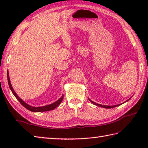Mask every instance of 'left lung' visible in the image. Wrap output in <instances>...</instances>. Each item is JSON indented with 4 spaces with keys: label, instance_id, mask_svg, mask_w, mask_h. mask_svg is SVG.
<instances>
[{
    "label": "left lung",
    "instance_id": "8db88e82",
    "mask_svg": "<svg viewBox=\"0 0 148 148\" xmlns=\"http://www.w3.org/2000/svg\"><path fill=\"white\" fill-rule=\"evenodd\" d=\"M89 100L90 101H91V102H92L93 104H95V105H96V106H99V107H102V108H106V109H111V108H114V107H116V106H119L120 104H119V105H115V106H102V105H101V104H99V103H95V102H93V101H92V100H91L90 99H89Z\"/></svg>",
    "mask_w": 148,
    "mask_h": 148
}]
</instances>
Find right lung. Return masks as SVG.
Masks as SVG:
<instances>
[{
    "label": "right lung",
    "instance_id": "add662e5",
    "mask_svg": "<svg viewBox=\"0 0 148 148\" xmlns=\"http://www.w3.org/2000/svg\"><path fill=\"white\" fill-rule=\"evenodd\" d=\"M8 74V84H9V86L10 88V89L11 90L12 93H13V95L15 96L16 98L18 101L21 103V104L23 106V107H25L26 109H27L28 110H29L30 111H32V112H44V111H51V110H53L54 109H55L56 107H58L60 103L62 101L63 99H64V95H62V97L60 99H58L57 101L51 103V104H49L48 106H42V107H32V106H30L29 105H28L27 103H26L23 100H22L20 97H19L17 94L15 93V92L14 91L13 88H12V87L11 86V84L10 82V79H9V75H8V71L7 72Z\"/></svg>",
    "mask_w": 148,
    "mask_h": 148
}]
</instances>
